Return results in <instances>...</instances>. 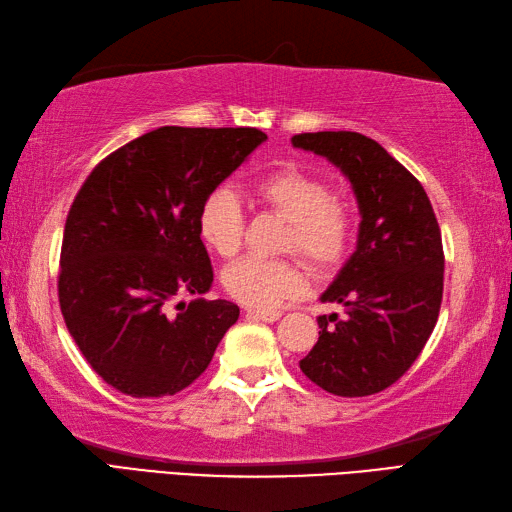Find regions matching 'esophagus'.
<instances>
[{"mask_svg": "<svg viewBox=\"0 0 512 512\" xmlns=\"http://www.w3.org/2000/svg\"><path fill=\"white\" fill-rule=\"evenodd\" d=\"M247 313L258 317V320H263V322H276V320H280V315H282L280 311H265V309H249Z\"/></svg>", "mask_w": 512, "mask_h": 512, "instance_id": "esophagus-1", "label": "esophagus"}]
</instances>
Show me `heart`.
<instances>
[{"label":"heart","instance_id":"1","mask_svg":"<svg viewBox=\"0 0 512 512\" xmlns=\"http://www.w3.org/2000/svg\"><path fill=\"white\" fill-rule=\"evenodd\" d=\"M300 168L285 166L254 181L252 197L287 221L285 247L300 254L315 269L335 267L344 258L352 217L342 199ZM243 217L232 190L214 188L201 201L197 232L208 249L232 256L241 243ZM230 298L256 309H271L298 293L304 285L298 265L285 258L245 256L227 265L221 274Z\"/></svg>","mask_w":512,"mask_h":512}]
</instances>
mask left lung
Masks as SVG:
<instances>
[{"instance_id": "obj_1", "label": "left lung", "mask_w": 512, "mask_h": 512, "mask_svg": "<svg viewBox=\"0 0 512 512\" xmlns=\"http://www.w3.org/2000/svg\"><path fill=\"white\" fill-rule=\"evenodd\" d=\"M295 149L342 170L361 214L357 249L320 300L346 317L320 315V337L300 370L337 396H368L410 370L434 331L442 302L440 227L420 181L366 135H293Z\"/></svg>"}]
</instances>
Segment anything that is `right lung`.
I'll return each mask as SVG.
<instances>
[{"mask_svg": "<svg viewBox=\"0 0 512 512\" xmlns=\"http://www.w3.org/2000/svg\"><path fill=\"white\" fill-rule=\"evenodd\" d=\"M265 140L249 127H160L105 157L78 190L59 302L76 346L111 388L135 399L181 392L238 320L227 300H175L210 291L199 206Z\"/></svg>", "mask_w": 512, "mask_h": 512, "instance_id": "obj_1", "label": "right lung"}]
</instances>
